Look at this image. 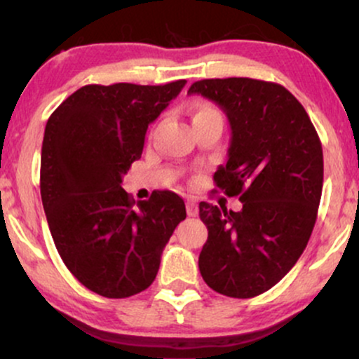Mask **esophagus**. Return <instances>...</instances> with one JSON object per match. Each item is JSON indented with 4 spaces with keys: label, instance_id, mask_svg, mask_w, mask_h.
<instances>
[{
    "label": "esophagus",
    "instance_id": "esophagus-1",
    "mask_svg": "<svg viewBox=\"0 0 359 359\" xmlns=\"http://www.w3.org/2000/svg\"><path fill=\"white\" fill-rule=\"evenodd\" d=\"M185 209H187L189 216L192 217H196L197 214H199V208H197V203L194 199H187V203H185Z\"/></svg>",
    "mask_w": 359,
    "mask_h": 359
}]
</instances>
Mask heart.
Wrapping results in <instances>:
<instances>
[{
  "label": "heart",
  "mask_w": 359,
  "mask_h": 359,
  "mask_svg": "<svg viewBox=\"0 0 359 359\" xmlns=\"http://www.w3.org/2000/svg\"><path fill=\"white\" fill-rule=\"evenodd\" d=\"M219 113L216 108H214L212 104H209V102H196L192 108V114L194 118H201V116H208V114H216Z\"/></svg>",
  "instance_id": "heart-1"
}]
</instances>
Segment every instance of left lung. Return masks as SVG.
Here are the masks:
<instances>
[{
  "label": "left lung",
  "instance_id": "1",
  "mask_svg": "<svg viewBox=\"0 0 359 359\" xmlns=\"http://www.w3.org/2000/svg\"><path fill=\"white\" fill-rule=\"evenodd\" d=\"M187 94L216 102L228 116V162L214 174L241 211L199 204L208 241L199 270L212 290L257 297L290 271L314 229L324 179L323 145L292 93L248 77L197 81Z\"/></svg>",
  "mask_w": 359,
  "mask_h": 359
}]
</instances>
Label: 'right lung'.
Returning <instances> with one entry per match:
<instances>
[{"label":"right lung","instance_id":"obj_1","mask_svg":"<svg viewBox=\"0 0 359 359\" xmlns=\"http://www.w3.org/2000/svg\"><path fill=\"white\" fill-rule=\"evenodd\" d=\"M185 82L84 86L45 126L40 194L53 243L74 277L102 297L125 299L150 287L187 216L175 192L135 204L121 187L142 156L148 125Z\"/></svg>","mask_w":359,"mask_h":359}]
</instances>
